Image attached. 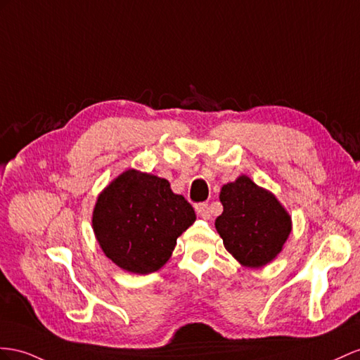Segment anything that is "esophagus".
I'll use <instances>...</instances> for the list:
<instances>
[{
	"mask_svg": "<svg viewBox=\"0 0 360 360\" xmlns=\"http://www.w3.org/2000/svg\"><path fill=\"white\" fill-rule=\"evenodd\" d=\"M198 216L204 217V219H210V205L208 204H198L195 207Z\"/></svg>",
	"mask_w": 360,
	"mask_h": 360,
	"instance_id": "1",
	"label": "esophagus"
}]
</instances>
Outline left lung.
Returning <instances> with one entry per match:
<instances>
[{
	"label": "left lung",
	"instance_id": "left-lung-1",
	"mask_svg": "<svg viewBox=\"0 0 360 360\" xmlns=\"http://www.w3.org/2000/svg\"><path fill=\"white\" fill-rule=\"evenodd\" d=\"M224 213L216 229L226 251L246 268H262L283 250L292 231L288 211L271 191L238 176L220 190Z\"/></svg>",
	"mask_w": 360,
	"mask_h": 360
}]
</instances>
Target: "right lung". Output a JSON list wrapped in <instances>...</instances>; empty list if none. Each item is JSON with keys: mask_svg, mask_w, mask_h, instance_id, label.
<instances>
[{"mask_svg": "<svg viewBox=\"0 0 360 360\" xmlns=\"http://www.w3.org/2000/svg\"><path fill=\"white\" fill-rule=\"evenodd\" d=\"M195 220V210L167 179L129 169L100 193L92 228L108 259L144 275L167 263L176 238Z\"/></svg>", "mask_w": 360, "mask_h": 360, "instance_id": "add662e5", "label": "right lung"}]
</instances>
